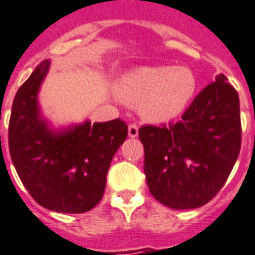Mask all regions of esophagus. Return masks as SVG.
<instances>
[{
  "label": "esophagus",
  "instance_id": "1",
  "mask_svg": "<svg viewBox=\"0 0 255 255\" xmlns=\"http://www.w3.org/2000/svg\"><path fill=\"white\" fill-rule=\"evenodd\" d=\"M139 133V127L136 124H129L128 126V136L129 138H136Z\"/></svg>",
  "mask_w": 255,
  "mask_h": 255
}]
</instances>
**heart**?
I'll return each mask as SVG.
<instances>
[{"mask_svg":"<svg viewBox=\"0 0 255 255\" xmlns=\"http://www.w3.org/2000/svg\"><path fill=\"white\" fill-rule=\"evenodd\" d=\"M195 91V78L187 68L144 67L123 78L119 95L128 105H140L144 117L166 122L186 108Z\"/></svg>","mask_w":255,"mask_h":255,"instance_id":"b5f03b06","label":"heart"}]
</instances>
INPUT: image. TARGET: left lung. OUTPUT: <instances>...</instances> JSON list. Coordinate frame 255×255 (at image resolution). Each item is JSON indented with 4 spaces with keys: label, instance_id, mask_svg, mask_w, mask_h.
Instances as JSON below:
<instances>
[{
    "label": "left lung",
    "instance_id": "8db88e82",
    "mask_svg": "<svg viewBox=\"0 0 255 255\" xmlns=\"http://www.w3.org/2000/svg\"><path fill=\"white\" fill-rule=\"evenodd\" d=\"M219 75L192 100L182 120L144 124V175L151 195L172 209L213 199L235 165L242 144L239 95Z\"/></svg>",
    "mask_w": 255,
    "mask_h": 255
}]
</instances>
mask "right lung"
<instances>
[{
    "instance_id": "add662e5",
    "label": "right lung",
    "mask_w": 255,
    "mask_h": 255,
    "mask_svg": "<svg viewBox=\"0 0 255 255\" xmlns=\"http://www.w3.org/2000/svg\"><path fill=\"white\" fill-rule=\"evenodd\" d=\"M49 69L45 60L20 86L9 119V153L20 180L43 208L84 213L104 195L112 158L126 140L124 120L86 122L53 133L39 117L36 94ZM1 138V136H0Z\"/></svg>"
}]
</instances>
